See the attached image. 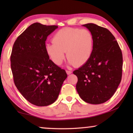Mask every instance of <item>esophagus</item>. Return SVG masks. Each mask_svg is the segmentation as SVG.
Returning <instances> with one entry per match:
<instances>
[{
	"instance_id": "esophagus-1",
	"label": "esophagus",
	"mask_w": 133,
	"mask_h": 133,
	"mask_svg": "<svg viewBox=\"0 0 133 133\" xmlns=\"http://www.w3.org/2000/svg\"><path fill=\"white\" fill-rule=\"evenodd\" d=\"M66 72L67 74H70L72 73V71H70V70H66Z\"/></svg>"
}]
</instances>
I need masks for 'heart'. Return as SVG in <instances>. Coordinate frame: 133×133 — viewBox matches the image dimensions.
<instances>
[{
    "instance_id": "b5f03b06",
    "label": "heart",
    "mask_w": 133,
    "mask_h": 133,
    "mask_svg": "<svg viewBox=\"0 0 133 133\" xmlns=\"http://www.w3.org/2000/svg\"><path fill=\"white\" fill-rule=\"evenodd\" d=\"M52 42L45 45V51L56 65H60L65 58V51L71 65L80 66L91 56L93 36L87 29L63 28L53 36Z\"/></svg>"
}]
</instances>
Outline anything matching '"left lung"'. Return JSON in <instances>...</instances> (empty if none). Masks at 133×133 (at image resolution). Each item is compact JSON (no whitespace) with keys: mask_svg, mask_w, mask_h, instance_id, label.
<instances>
[{"mask_svg":"<svg viewBox=\"0 0 133 133\" xmlns=\"http://www.w3.org/2000/svg\"><path fill=\"white\" fill-rule=\"evenodd\" d=\"M93 36L91 56L86 63L73 71L78 81L76 90L81 99L101 104L115 93L122 76L121 49L108 29L94 23L83 25Z\"/></svg>","mask_w":133,"mask_h":133,"instance_id":"obj_1","label":"left lung"}]
</instances>
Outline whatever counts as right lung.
<instances>
[{"instance_id": "right-lung-1", "label": "right lung", "mask_w": 133, "mask_h": 133, "mask_svg": "<svg viewBox=\"0 0 133 133\" xmlns=\"http://www.w3.org/2000/svg\"><path fill=\"white\" fill-rule=\"evenodd\" d=\"M57 25L34 23L18 36L11 54V68L14 84L32 104L43 107L57 99L63 81L65 70L50 59L45 41Z\"/></svg>"}]
</instances>
